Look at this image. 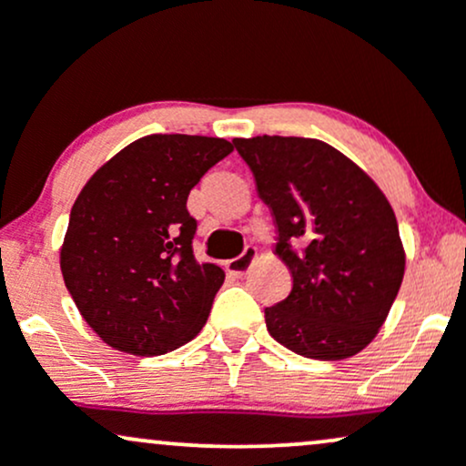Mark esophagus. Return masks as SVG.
Returning <instances> with one entry per match:
<instances>
[{
    "mask_svg": "<svg viewBox=\"0 0 466 466\" xmlns=\"http://www.w3.org/2000/svg\"><path fill=\"white\" fill-rule=\"evenodd\" d=\"M256 260V249L254 248H245V251L240 256H237V258L228 260L226 267L229 274L234 276H248V271L251 269V265H254Z\"/></svg>",
    "mask_w": 466,
    "mask_h": 466,
    "instance_id": "esophagus-1",
    "label": "esophagus"
}]
</instances>
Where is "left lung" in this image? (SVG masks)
Instances as JSON below:
<instances>
[{
	"label": "left lung",
	"mask_w": 466,
	"mask_h": 466,
	"mask_svg": "<svg viewBox=\"0 0 466 466\" xmlns=\"http://www.w3.org/2000/svg\"><path fill=\"white\" fill-rule=\"evenodd\" d=\"M274 217L291 293L265 309L269 335L309 360H346L386 322L405 274L397 217L352 159L313 137L232 140Z\"/></svg>",
	"instance_id": "left-lung-1"
}]
</instances>
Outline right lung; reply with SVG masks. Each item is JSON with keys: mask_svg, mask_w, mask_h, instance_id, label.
<instances>
[{"mask_svg": "<svg viewBox=\"0 0 466 466\" xmlns=\"http://www.w3.org/2000/svg\"><path fill=\"white\" fill-rule=\"evenodd\" d=\"M234 151L223 137L153 133L89 177L69 212L61 274L111 349L164 355L199 335L226 274L192 254L190 190Z\"/></svg>", "mask_w": 466, "mask_h": 466, "instance_id": "right-lung-1", "label": "right lung"}]
</instances>
